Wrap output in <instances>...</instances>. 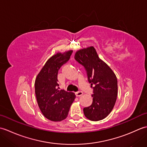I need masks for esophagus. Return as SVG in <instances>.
Here are the masks:
<instances>
[{
    "instance_id": "obj_1",
    "label": "esophagus",
    "mask_w": 147,
    "mask_h": 147,
    "mask_svg": "<svg viewBox=\"0 0 147 147\" xmlns=\"http://www.w3.org/2000/svg\"><path fill=\"white\" fill-rule=\"evenodd\" d=\"M83 94V93L82 92H77L75 93V95L76 96H82Z\"/></svg>"
}]
</instances>
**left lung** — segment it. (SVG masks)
Instances as JSON below:
<instances>
[{
    "label": "left lung",
    "instance_id": "obj_1",
    "mask_svg": "<svg viewBox=\"0 0 147 147\" xmlns=\"http://www.w3.org/2000/svg\"><path fill=\"white\" fill-rule=\"evenodd\" d=\"M75 60L85 67L88 82L93 89V102L83 109L86 118L102 120L114 108L117 96V80L109 65L99 58L93 47L78 51Z\"/></svg>",
    "mask_w": 147,
    "mask_h": 147
}]
</instances>
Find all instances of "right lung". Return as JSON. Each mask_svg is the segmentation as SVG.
<instances>
[{
    "mask_svg": "<svg viewBox=\"0 0 147 147\" xmlns=\"http://www.w3.org/2000/svg\"><path fill=\"white\" fill-rule=\"evenodd\" d=\"M73 51L57 53L46 62L37 75L35 82V95L42 113L48 119L61 121L68 115L74 93L59 90L57 83L59 69L69 60Z\"/></svg>",
    "mask_w": 147,
    "mask_h": 147,
    "instance_id": "add662e5",
    "label": "right lung"
}]
</instances>
